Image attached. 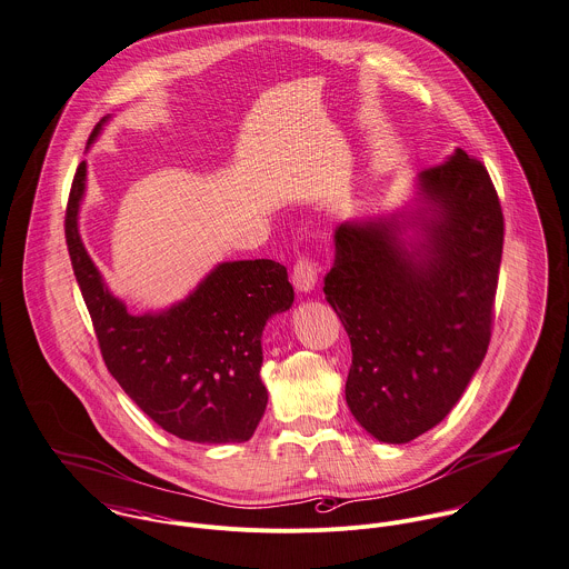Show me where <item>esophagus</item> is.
Segmentation results:
<instances>
[{"label":"esophagus","mask_w":569,"mask_h":569,"mask_svg":"<svg viewBox=\"0 0 569 569\" xmlns=\"http://www.w3.org/2000/svg\"><path fill=\"white\" fill-rule=\"evenodd\" d=\"M317 277H319V266L308 257H301L292 268V286L299 292H306V295L312 292L317 286Z\"/></svg>","instance_id":"34e87169"}]
</instances>
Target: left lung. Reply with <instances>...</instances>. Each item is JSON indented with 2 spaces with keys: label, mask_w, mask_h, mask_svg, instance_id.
Wrapping results in <instances>:
<instances>
[{
  "label": "left lung",
  "mask_w": 569,
  "mask_h": 569,
  "mask_svg": "<svg viewBox=\"0 0 569 569\" xmlns=\"http://www.w3.org/2000/svg\"><path fill=\"white\" fill-rule=\"evenodd\" d=\"M501 252L497 190L461 148L417 174L403 208L337 226L323 292L352 346L348 408L377 441L421 437L463 397L490 346Z\"/></svg>",
  "instance_id": "1"
}]
</instances>
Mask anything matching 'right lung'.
I'll use <instances>...</instances> for the list:
<instances>
[{"instance_id":"right-lung-1","label":"right lung","mask_w":569,"mask_h":569,"mask_svg":"<svg viewBox=\"0 0 569 569\" xmlns=\"http://www.w3.org/2000/svg\"><path fill=\"white\" fill-rule=\"evenodd\" d=\"M108 119L94 126L88 146ZM83 194L86 161L68 197L66 243L106 368L166 432L206 446L248 441L268 406L263 328L295 301L286 268L272 259L223 261L186 299L130 315L81 241Z\"/></svg>"}]
</instances>
